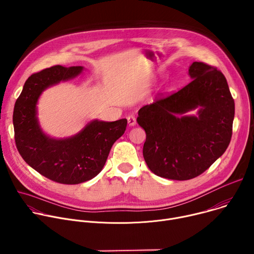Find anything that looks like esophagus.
Wrapping results in <instances>:
<instances>
[{"label":"esophagus","instance_id":"obj_1","mask_svg":"<svg viewBox=\"0 0 254 254\" xmlns=\"http://www.w3.org/2000/svg\"><path fill=\"white\" fill-rule=\"evenodd\" d=\"M127 119V124H128L129 127H134L135 126L136 120H135V118L133 116H128Z\"/></svg>","mask_w":254,"mask_h":254}]
</instances>
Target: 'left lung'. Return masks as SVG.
<instances>
[{
    "label": "left lung",
    "instance_id": "1",
    "mask_svg": "<svg viewBox=\"0 0 254 254\" xmlns=\"http://www.w3.org/2000/svg\"><path fill=\"white\" fill-rule=\"evenodd\" d=\"M188 73V85L142 106L136 119L147 134L142 155L149 169L178 181L201 175L224 154L235 111L221 71L193 62ZM195 109L196 115H189Z\"/></svg>",
    "mask_w": 254,
    "mask_h": 254
}]
</instances>
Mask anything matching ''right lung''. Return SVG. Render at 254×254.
I'll return each instance as SVG.
<instances>
[{
    "mask_svg": "<svg viewBox=\"0 0 254 254\" xmlns=\"http://www.w3.org/2000/svg\"><path fill=\"white\" fill-rule=\"evenodd\" d=\"M82 71L83 66L56 65L32 74L16 100L13 114L15 141L23 160L42 176L67 185L86 182L99 174L127 124L126 119L93 120L79 132L65 138L51 137L42 130L37 117L42 92Z\"/></svg>",
    "mask_w": 254,
    "mask_h": 254,
    "instance_id": "add662e5",
    "label": "right lung"
}]
</instances>
